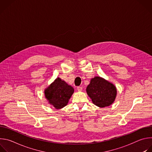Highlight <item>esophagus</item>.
Returning <instances> with one entry per match:
<instances>
[{
    "instance_id": "esophagus-1",
    "label": "esophagus",
    "mask_w": 152,
    "mask_h": 152,
    "mask_svg": "<svg viewBox=\"0 0 152 152\" xmlns=\"http://www.w3.org/2000/svg\"><path fill=\"white\" fill-rule=\"evenodd\" d=\"M77 90L79 91H81L82 90V86H77Z\"/></svg>"
}]
</instances>
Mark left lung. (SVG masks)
Wrapping results in <instances>:
<instances>
[{"label":"left lung","instance_id":"8db88e82","mask_svg":"<svg viewBox=\"0 0 152 152\" xmlns=\"http://www.w3.org/2000/svg\"><path fill=\"white\" fill-rule=\"evenodd\" d=\"M93 103L98 107H104L114 103L117 96L115 85L104 79L95 76L86 89Z\"/></svg>","mask_w":152,"mask_h":152}]
</instances>
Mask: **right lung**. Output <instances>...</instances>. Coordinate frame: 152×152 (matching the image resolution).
<instances>
[{
    "mask_svg": "<svg viewBox=\"0 0 152 152\" xmlns=\"http://www.w3.org/2000/svg\"><path fill=\"white\" fill-rule=\"evenodd\" d=\"M74 93V88L64 80L57 77L45 90L49 104L57 110L66 106Z\"/></svg>",
    "mask_w": 152,
    "mask_h": 152,
    "instance_id": "add662e5",
    "label": "right lung"
}]
</instances>
